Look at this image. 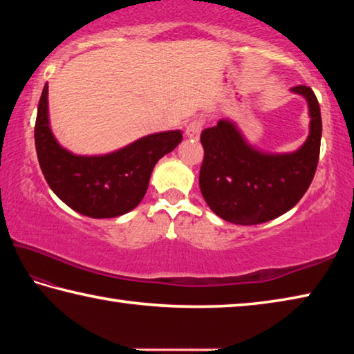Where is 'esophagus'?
Wrapping results in <instances>:
<instances>
[{
  "label": "esophagus",
  "mask_w": 354,
  "mask_h": 354,
  "mask_svg": "<svg viewBox=\"0 0 354 354\" xmlns=\"http://www.w3.org/2000/svg\"><path fill=\"white\" fill-rule=\"evenodd\" d=\"M201 129H203V120L195 118V120H192L187 127H185V136H187L189 139L196 140L201 134Z\"/></svg>",
  "instance_id": "esophagus-1"
}]
</instances>
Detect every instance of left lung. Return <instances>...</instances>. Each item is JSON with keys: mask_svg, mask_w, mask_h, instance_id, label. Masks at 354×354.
<instances>
[{"mask_svg": "<svg viewBox=\"0 0 354 354\" xmlns=\"http://www.w3.org/2000/svg\"><path fill=\"white\" fill-rule=\"evenodd\" d=\"M292 92L306 98L310 117L309 136L297 151L262 153L227 118L201 133L200 189L220 218L234 225L266 223L290 211L309 189L320 154V106L308 86Z\"/></svg>", "mask_w": 354, "mask_h": 354, "instance_id": "left-lung-1", "label": "left lung"}]
</instances>
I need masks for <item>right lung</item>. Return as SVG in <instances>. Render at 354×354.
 I'll list each match as a JSON object with an SVG mask.
<instances>
[{
	"mask_svg": "<svg viewBox=\"0 0 354 354\" xmlns=\"http://www.w3.org/2000/svg\"><path fill=\"white\" fill-rule=\"evenodd\" d=\"M34 139L41 173L59 198L87 217L112 218L139 205L147 194L156 162L178 147L183 133L149 134L109 154H73L59 145L51 133L45 84Z\"/></svg>",
	"mask_w": 354,
	"mask_h": 354,
	"instance_id": "obj_1",
	"label": "right lung"
}]
</instances>
